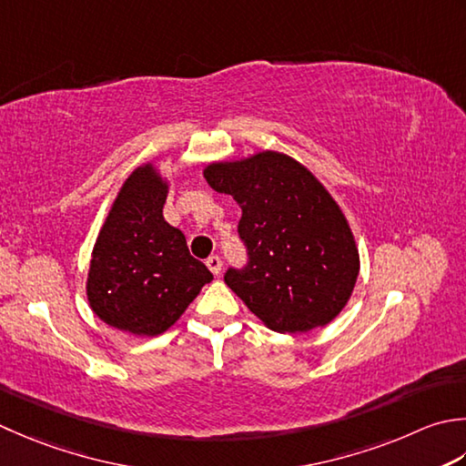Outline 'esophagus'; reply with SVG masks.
Returning a JSON list of instances; mask_svg holds the SVG:
<instances>
[{
  "label": "esophagus",
  "mask_w": 466,
  "mask_h": 466,
  "mask_svg": "<svg viewBox=\"0 0 466 466\" xmlns=\"http://www.w3.org/2000/svg\"><path fill=\"white\" fill-rule=\"evenodd\" d=\"M206 267L212 270L214 277H218V275H220V270H222V258L216 257V254H212V257L206 260Z\"/></svg>",
  "instance_id": "34e87169"
}]
</instances>
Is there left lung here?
Segmentation results:
<instances>
[{"label": "left lung", "instance_id": "obj_1", "mask_svg": "<svg viewBox=\"0 0 466 466\" xmlns=\"http://www.w3.org/2000/svg\"><path fill=\"white\" fill-rule=\"evenodd\" d=\"M204 177L242 209L244 270L226 285L262 325L307 333L329 325L348 305L360 275V250L343 209L315 173L282 151L212 161Z\"/></svg>", "mask_w": 466, "mask_h": 466}]
</instances>
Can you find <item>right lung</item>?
I'll list each match as a JSON object with an SVG mask.
<instances>
[{
    "label": "right lung",
    "mask_w": 466,
    "mask_h": 466,
    "mask_svg": "<svg viewBox=\"0 0 466 466\" xmlns=\"http://www.w3.org/2000/svg\"><path fill=\"white\" fill-rule=\"evenodd\" d=\"M171 179L153 161L123 181L90 254L86 299L93 313L137 337L166 333L212 272L191 257L186 236L163 218Z\"/></svg>",
    "instance_id": "add662e5"
}]
</instances>
